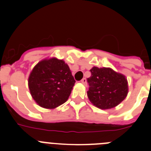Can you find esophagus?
<instances>
[{
  "label": "esophagus",
  "instance_id": "esophagus-1",
  "mask_svg": "<svg viewBox=\"0 0 151 151\" xmlns=\"http://www.w3.org/2000/svg\"><path fill=\"white\" fill-rule=\"evenodd\" d=\"M81 82H82V83L83 84V85H86V84H87V81H86V78H82V79L81 80Z\"/></svg>",
  "mask_w": 151,
  "mask_h": 151
}]
</instances>
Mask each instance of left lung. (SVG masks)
Masks as SVG:
<instances>
[{
    "label": "left lung",
    "instance_id": "8db88e82",
    "mask_svg": "<svg viewBox=\"0 0 151 151\" xmlns=\"http://www.w3.org/2000/svg\"><path fill=\"white\" fill-rule=\"evenodd\" d=\"M87 79L89 101L101 110L115 107L125 99L129 91L127 78L110 68L94 66Z\"/></svg>",
    "mask_w": 151,
    "mask_h": 151
}]
</instances>
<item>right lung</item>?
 Wrapping results in <instances>:
<instances>
[{
    "mask_svg": "<svg viewBox=\"0 0 151 151\" xmlns=\"http://www.w3.org/2000/svg\"><path fill=\"white\" fill-rule=\"evenodd\" d=\"M75 82L69 66L55 57L38 63L28 80L32 98L46 109H54L66 102Z\"/></svg>",
    "mask_w": 151,
    "mask_h": 151,
    "instance_id": "right-lung-1",
    "label": "right lung"
}]
</instances>
